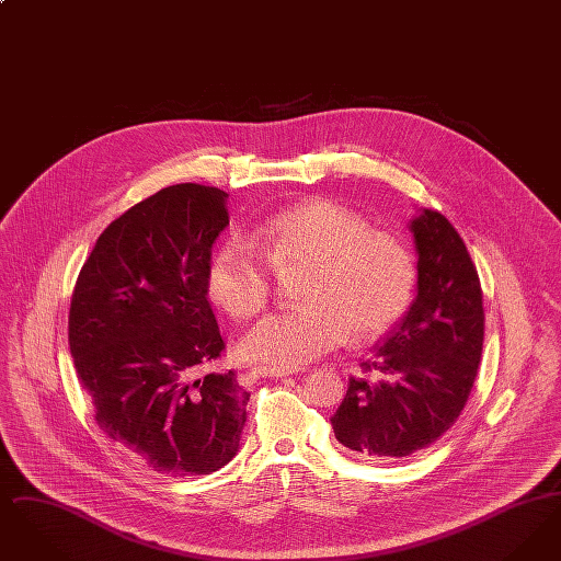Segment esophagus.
Masks as SVG:
<instances>
[{"instance_id":"1","label":"esophagus","mask_w":561,"mask_h":561,"mask_svg":"<svg viewBox=\"0 0 561 561\" xmlns=\"http://www.w3.org/2000/svg\"><path fill=\"white\" fill-rule=\"evenodd\" d=\"M298 373L296 368H284V366H259L254 368V374L263 376V378H282V376H290Z\"/></svg>"}]
</instances>
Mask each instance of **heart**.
I'll use <instances>...</instances> for the list:
<instances>
[{
  "mask_svg": "<svg viewBox=\"0 0 561 561\" xmlns=\"http://www.w3.org/2000/svg\"><path fill=\"white\" fill-rule=\"evenodd\" d=\"M305 267L296 307L259 321L241 341L250 359L296 368L339 347L351 332L376 339L408 309L416 268L403 241L332 199L275 214L252 241H227L208 268V293L231 318L267 307L273 268Z\"/></svg>",
  "mask_w": 561,
  "mask_h": 561,
  "instance_id": "1",
  "label": "heart"
}]
</instances>
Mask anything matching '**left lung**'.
Wrapping results in <instances>:
<instances>
[{
  "instance_id": "8db88e82",
  "label": "left lung",
  "mask_w": 561,
  "mask_h": 561,
  "mask_svg": "<svg viewBox=\"0 0 561 561\" xmlns=\"http://www.w3.org/2000/svg\"><path fill=\"white\" fill-rule=\"evenodd\" d=\"M419 254L416 298L348 378L347 396L330 419L336 439L370 460L428 448L460 416L473 389L483 305L478 268L444 214L423 208L410 220Z\"/></svg>"
}]
</instances>
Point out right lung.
<instances>
[{
  "label": "right lung",
  "mask_w": 561,
  "mask_h": 561,
  "mask_svg": "<svg viewBox=\"0 0 561 561\" xmlns=\"http://www.w3.org/2000/svg\"><path fill=\"white\" fill-rule=\"evenodd\" d=\"M227 197L183 183L142 199L101 233L71 298L69 347L99 427L172 478L225 467L245 425L233 370L195 378L225 348L208 268Z\"/></svg>",
  "instance_id": "right-lung-1"
}]
</instances>
